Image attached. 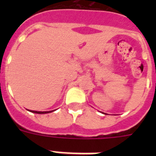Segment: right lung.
<instances>
[{
  "label": "right lung",
  "instance_id": "1",
  "mask_svg": "<svg viewBox=\"0 0 156 156\" xmlns=\"http://www.w3.org/2000/svg\"><path fill=\"white\" fill-rule=\"evenodd\" d=\"M31 112H34V113H37V114H46V113H50L53 111H49V112H38V111H33V110H30Z\"/></svg>",
  "mask_w": 156,
  "mask_h": 156
}]
</instances>
